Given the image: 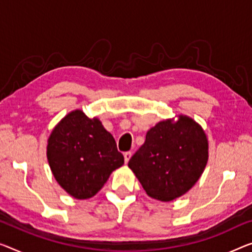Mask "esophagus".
<instances>
[{"instance_id": "esophagus-1", "label": "esophagus", "mask_w": 252, "mask_h": 252, "mask_svg": "<svg viewBox=\"0 0 252 252\" xmlns=\"http://www.w3.org/2000/svg\"><path fill=\"white\" fill-rule=\"evenodd\" d=\"M131 156H132V153H131V152H126L125 153V160H126V163L129 162L130 158H131Z\"/></svg>"}]
</instances>
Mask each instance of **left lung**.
Segmentation results:
<instances>
[{
    "label": "left lung",
    "mask_w": 252,
    "mask_h": 252,
    "mask_svg": "<svg viewBox=\"0 0 252 252\" xmlns=\"http://www.w3.org/2000/svg\"><path fill=\"white\" fill-rule=\"evenodd\" d=\"M208 160L207 137L188 116L166 120L152 127L144 145L129 160L149 197L171 201L194 186Z\"/></svg>",
    "instance_id": "left-lung-1"
}]
</instances>
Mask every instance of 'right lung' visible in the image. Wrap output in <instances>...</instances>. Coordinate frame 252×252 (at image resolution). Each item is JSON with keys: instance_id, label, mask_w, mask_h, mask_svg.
<instances>
[{"instance_id": "right-lung-1", "label": "right lung", "mask_w": 252, "mask_h": 252, "mask_svg": "<svg viewBox=\"0 0 252 252\" xmlns=\"http://www.w3.org/2000/svg\"><path fill=\"white\" fill-rule=\"evenodd\" d=\"M47 159L56 181L77 199L98 192L112 172L125 164L112 134L98 119L80 110L67 114L48 138Z\"/></svg>"}]
</instances>
